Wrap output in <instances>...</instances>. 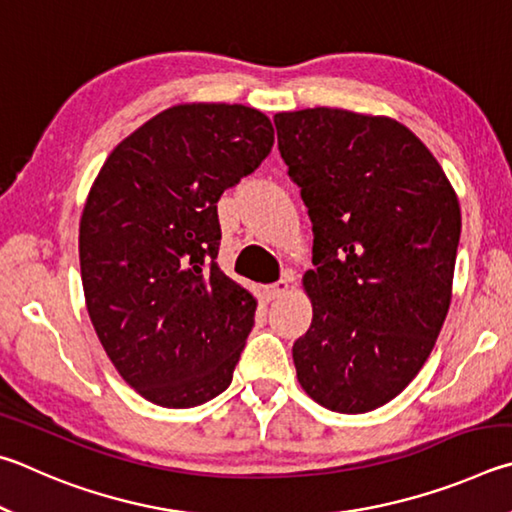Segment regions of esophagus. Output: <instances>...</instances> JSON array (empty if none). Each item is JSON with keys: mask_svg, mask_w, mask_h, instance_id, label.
I'll return each mask as SVG.
<instances>
[{"mask_svg": "<svg viewBox=\"0 0 512 512\" xmlns=\"http://www.w3.org/2000/svg\"><path fill=\"white\" fill-rule=\"evenodd\" d=\"M288 292H290V283L285 281V279L276 281V283H272V285H265V288H263V294H265L267 301L281 299V297H285V294H288Z\"/></svg>", "mask_w": 512, "mask_h": 512, "instance_id": "34e87169", "label": "esophagus"}]
</instances>
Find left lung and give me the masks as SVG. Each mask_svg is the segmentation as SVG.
<instances>
[{
	"label": "left lung",
	"mask_w": 512,
	"mask_h": 512,
	"mask_svg": "<svg viewBox=\"0 0 512 512\" xmlns=\"http://www.w3.org/2000/svg\"><path fill=\"white\" fill-rule=\"evenodd\" d=\"M274 125L315 236L297 378L321 407L366 414L416 378L441 333L459 197L432 150L391 116L308 107Z\"/></svg>",
	"instance_id": "left-lung-1"
}]
</instances>
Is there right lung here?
Instances as JSON below:
<instances>
[{"mask_svg":"<svg viewBox=\"0 0 512 512\" xmlns=\"http://www.w3.org/2000/svg\"><path fill=\"white\" fill-rule=\"evenodd\" d=\"M272 146L254 107L173 105L125 137L89 188L85 306L114 369L152 405L197 407L231 384L258 301L215 263V204Z\"/></svg>","mask_w":512,"mask_h":512,"instance_id":"add662e5","label":"right lung"}]
</instances>
